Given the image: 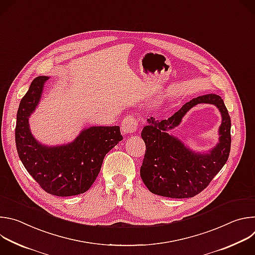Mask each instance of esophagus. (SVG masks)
I'll return each instance as SVG.
<instances>
[{
	"mask_svg": "<svg viewBox=\"0 0 255 255\" xmlns=\"http://www.w3.org/2000/svg\"><path fill=\"white\" fill-rule=\"evenodd\" d=\"M138 122L136 118L133 115H129L124 118V120L121 123V131L124 135L132 134L137 130Z\"/></svg>",
	"mask_w": 255,
	"mask_h": 255,
	"instance_id": "obj_1",
	"label": "esophagus"
}]
</instances>
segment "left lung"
I'll return each mask as SVG.
<instances>
[{
  "label": "left lung",
  "mask_w": 255,
  "mask_h": 255,
  "mask_svg": "<svg viewBox=\"0 0 255 255\" xmlns=\"http://www.w3.org/2000/svg\"><path fill=\"white\" fill-rule=\"evenodd\" d=\"M198 103H211L220 110L223 121L220 140L207 152H195L169 131ZM231 119L220 96L209 94L191 100L166 120L147 119L141 132L146 145L140 175L144 185L155 195L185 199L205 190L226 163L231 147Z\"/></svg>",
  "instance_id": "1"
}]
</instances>
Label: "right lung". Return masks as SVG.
I'll list each match as a JSON object with an SVG mask.
<instances>
[{"label": "right lung", "instance_id": "right-lung-1", "mask_svg": "<svg viewBox=\"0 0 255 255\" xmlns=\"http://www.w3.org/2000/svg\"><path fill=\"white\" fill-rule=\"evenodd\" d=\"M48 80L45 76L36 78L21 100L15 130L17 152L27 171L46 193L77 196L91 188L105 155L123 137L119 126H92L66 144L50 146L40 143L31 132L29 118L39 105Z\"/></svg>", "mask_w": 255, "mask_h": 255}]
</instances>
